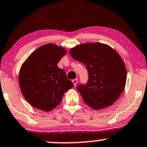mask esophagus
Wrapping results in <instances>:
<instances>
[{"mask_svg": "<svg viewBox=\"0 0 147 147\" xmlns=\"http://www.w3.org/2000/svg\"><path fill=\"white\" fill-rule=\"evenodd\" d=\"M72 83H73L74 84V86H76V84H77V83H78V79H74V80H72Z\"/></svg>", "mask_w": 147, "mask_h": 147, "instance_id": "1", "label": "esophagus"}]
</instances>
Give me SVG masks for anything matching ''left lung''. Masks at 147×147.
<instances>
[{
    "label": "left lung",
    "mask_w": 147,
    "mask_h": 147,
    "mask_svg": "<svg viewBox=\"0 0 147 147\" xmlns=\"http://www.w3.org/2000/svg\"><path fill=\"white\" fill-rule=\"evenodd\" d=\"M69 53L88 71V82L78 87L84 103L94 109L112 105L122 93L127 81L125 64L117 52L105 44L90 42L72 47Z\"/></svg>",
    "instance_id": "8db88e82"
}]
</instances>
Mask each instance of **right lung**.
I'll return each mask as SVG.
<instances>
[{"label": "right lung", "mask_w": 147, "mask_h": 147, "mask_svg": "<svg viewBox=\"0 0 147 147\" xmlns=\"http://www.w3.org/2000/svg\"><path fill=\"white\" fill-rule=\"evenodd\" d=\"M67 51L53 43L35 50L22 65L19 85L26 100L35 108L50 112L58 106L63 94L74 87L64 69L57 67Z\"/></svg>", "instance_id": "right-lung-1"}]
</instances>
